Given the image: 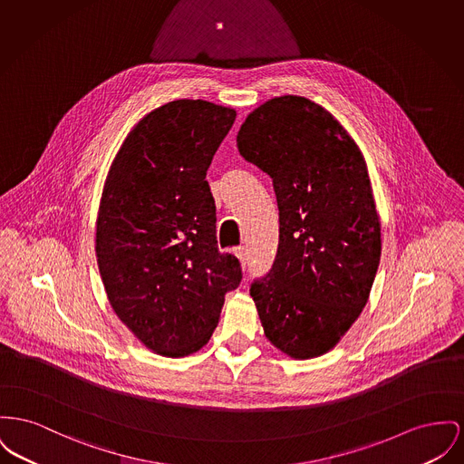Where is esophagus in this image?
<instances>
[{
  "label": "esophagus",
  "instance_id": "34e87169",
  "mask_svg": "<svg viewBox=\"0 0 464 464\" xmlns=\"http://www.w3.org/2000/svg\"><path fill=\"white\" fill-rule=\"evenodd\" d=\"M233 254H235V256L240 259L242 266L246 268V265H248V252H246V246H235V248H233Z\"/></svg>",
  "mask_w": 464,
  "mask_h": 464
}]
</instances>
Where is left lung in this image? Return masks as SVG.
Wrapping results in <instances>:
<instances>
[{
	"label": "left lung",
	"mask_w": 464,
	"mask_h": 464,
	"mask_svg": "<svg viewBox=\"0 0 464 464\" xmlns=\"http://www.w3.org/2000/svg\"><path fill=\"white\" fill-rule=\"evenodd\" d=\"M237 145L272 177L278 205L272 270L250 285L265 334L295 359L326 354L361 315L381 263L366 161L326 109L293 94L250 111Z\"/></svg>",
	"instance_id": "left-lung-1"
}]
</instances>
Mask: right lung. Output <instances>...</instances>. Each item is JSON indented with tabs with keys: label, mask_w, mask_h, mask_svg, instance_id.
I'll return each mask as SVG.
<instances>
[{
	"label": "right lung",
	"mask_w": 464,
	"mask_h": 464,
	"mask_svg": "<svg viewBox=\"0 0 464 464\" xmlns=\"http://www.w3.org/2000/svg\"><path fill=\"white\" fill-rule=\"evenodd\" d=\"M237 111L177 100L147 113L122 141L100 201L96 257L117 317L150 351L184 357L218 326L240 261L218 252L205 180Z\"/></svg>",
	"instance_id": "add662e5"
}]
</instances>
